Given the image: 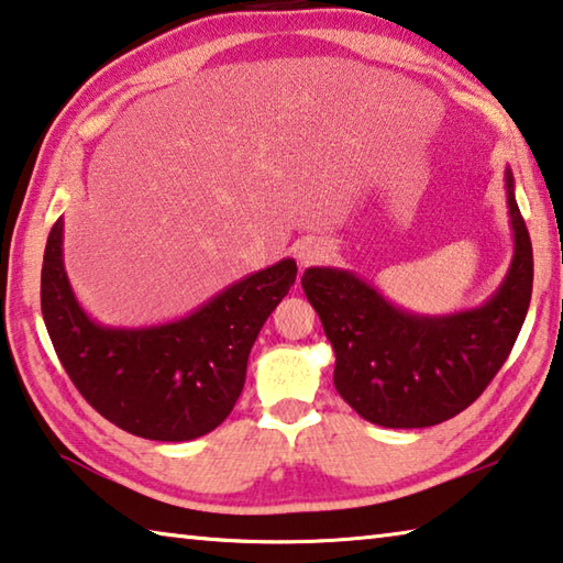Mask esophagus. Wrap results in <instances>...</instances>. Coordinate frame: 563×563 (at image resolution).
Wrapping results in <instances>:
<instances>
[{
  "label": "esophagus",
  "mask_w": 563,
  "mask_h": 563,
  "mask_svg": "<svg viewBox=\"0 0 563 563\" xmlns=\"http://www.w3.org/2000/svg\"><path fill=\"white\" fill-rule=\"evenodd\" d=\"M295 258H298L302 268H308V265H316L328 258V245L322 241H316V238H305V241H300L298 247H295Z\"/></svg>",
  "instance_id": "34e87169"
}]
</instances>
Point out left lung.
Listing matches in <instances>:
<instances>
[{
  "instance_id": "left-lung-1",
  "label": "left lung",
  "mask_w": 563,
  "mask_h": 563,
  "mask_svg": "<svg viewBox=\"0 0 563 563\" xmlns=\"http://www.w3.org/2000/svg\"><path fill=\"white\" fill-rule=\"evenodd\" d=\"M514 255L497 292L452 316H415L340 268H308L302 290L335 350L340 397L379 427L415 430L470 407L507 362L527 318L533 255L507 168Z\"/></svg>"
}]
</instances>
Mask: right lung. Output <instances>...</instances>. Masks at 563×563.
Returning <instances> with one entry per match:
<instances>
[{
  "label": "right lung",
  "instance_id": "right-lung-1",
  "mask_svg": "<svg viewBox=\"0 0 563 563\" xmlns=\"http://www.w3.org/2000/svg\"><path fill=\"white\" fill-rule=\"evenodd\" d=\"M64 221L42 265V316L66 375L121 430L188 442L216 430L243 393L247 355L298 275L285 258L228 285L190 316L148 328H107L87 316L64 271Z\"/></svg>",
  "mask_w": 563,
  "mask_h": 563
}]
</instances>
